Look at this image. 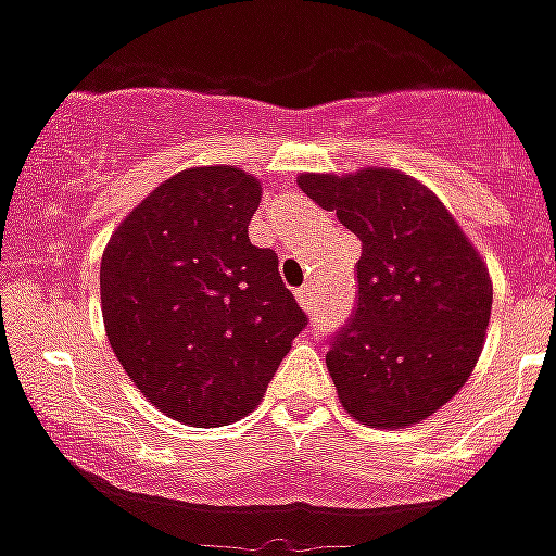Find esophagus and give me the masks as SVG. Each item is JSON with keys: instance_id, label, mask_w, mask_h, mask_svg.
I'll list each match as a JSON object with an SVG mask.
<instances>
[{"instance_id": "1", "label": "esophagus", "mask_w": 556, "mask_h": 556, "mask_svg": "<svg viewBox=\"0 0 556 556\" xmlns=\"http://www.w3.org/2000/svg\"><path fill=\"white\" fill-rule=\"evenodd\" d=\"M296 303L303 305V308H312V305H314V288L312 286L296 288Z\"/></svg>"}]
</instances>
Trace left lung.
Returning a JSON list of instances; mask_svg holds the SVG:
<instances>
[{
	"label": "left lung",
	"instance_id": "left-lung-1",
	"mask_svg": "<svg viewBox=\"0 0 556 556\" xmlns=\"http://www.w3.org/2000/svg\"><path fill=\"white\" fill-rule=\"evenodd\" d=\"M296 185L361 239L357 308L326 355L340 404L380 430L430 418L482 355L488 265L439 195L397 169L303 173Z\"/></svg>",
	"mask_w": 556,
	"mask_h": 556
}]
</instances>
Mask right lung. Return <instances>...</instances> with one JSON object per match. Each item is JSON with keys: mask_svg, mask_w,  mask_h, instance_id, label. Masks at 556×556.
I'll use <instances>...</instances> for the list:
<instances>
[{"mask_svg": "<svg viewBox=\"0 0 556 556\" xmlns=\"http://www.w3.org/2000/svg\"><path fill=\"white\" fill-rule=\"evenodd\" d=\"M260 199L239 167L181 169L121 222L100 260L112 352L152 406L190 427L253 413L308 323L277 253L248 239Z\"/></svg>", "mask_w": 556, "mask_h": 556, "instance_id": "right-lung-1", "label": "right lung"}]
</instances>
